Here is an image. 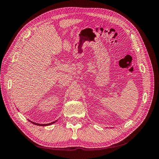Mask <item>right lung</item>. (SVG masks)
Masks as SVG:
<instances>
[{
  "mask_svg": "<svg viewBox=\"0 0 159 159\" xmlns=\"http://www.w3.org/2000/svg\"><path fill=\"white\" fill-rule=\"evenodd\" d=\"M56 121H57V120ZM56 121H54V122H53V123H48V124H39V123H34V122H32L33 124H34V125H40V126H47V125H52V124H53V123H54Z\"/></svg>",
  "mask_w": 159,
  "mask_h": 159,
  "instance_id": "add662e5",
  "label": "right lung"
}]
</instances>
